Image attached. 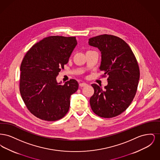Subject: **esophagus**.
I'll use <instances>...</instances> for the list:
<instances>
[{
  "instance_id": "obj_1",
  "label": "esophagus",
  "mask_w": 160,
  "mask_h": 160,
  "mask_svg": "<svg viewBox=\"0 0 160 160\" xmlns=\"http://www.w3.org/2000/svg\"><path fill=\"white\" fill-rule=\"evenodd\" d=\"M79 85L80 87H84V86H88V84L86 83H81L79 84Z\"/></svg>"
}]
</instances>
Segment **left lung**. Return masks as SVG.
<instances>
[{
    "mask_svg": "<svg viewBox=\"0 0 160 160\" xmlns=\"http://www.w3.org/2000/svg\"><path fill=\"white\" fill-rule=\"evenodd\" d=\"M88 43L101 52L99 69L108 76L104 89L92 84V110L100 117L113 118L123 112L134 98L140 79L137 60L129 46L118 37L101 35L90 38Z\"/></svg>",
    "mask_w": 160,
    "mask_h": 160,
    "instance_id": "1",
    "label": "left lung"
}]
</instances>
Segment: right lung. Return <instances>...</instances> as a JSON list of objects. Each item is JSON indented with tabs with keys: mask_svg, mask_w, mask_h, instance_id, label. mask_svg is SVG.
<instances>
[{
	"mask_svg": "<svg viewBox=\"0 0 160 160\" xmlns=\"http://www.w3.org/2000/svg\"><path fill=\"white\" fill-rule=\"evenodd\" d=\"M77 44L76 37L50 36L32 46L23 58L20 93L28 110L42 120L55 121L68 112L71 95L78 83L71 79L61 84L56 77Z\"/></svg>",
	"mask_w": 160,
	"mask_h": 160,
	"instance_id": "add662e5",
	"label": "right lung"
}]
</instances>
